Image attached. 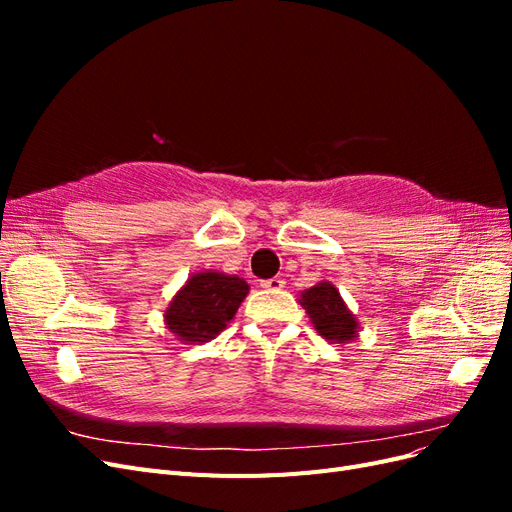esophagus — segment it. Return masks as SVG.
Segmentation results:
<instances>
[{
  "mask_svg": "<svg viewBox=\"0 0 512 512\" xmlns=\"http://www.w3.org/2000/svg\"><path fill=\"white\" fill-rule=\"evenodd\" d=\"M260 286L265 290H282L286 286V282L282 280V277H271V280L260 282Z\"/></svg>",
  "mask_w": 512,
  "mask_h": 512,
  "instance_id": "1",
  "label": "esophagus"
}]
</instances>
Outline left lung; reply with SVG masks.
I'll list each match as a JSON object with an SVG mask.
<instances>
[{"instance_id":"1","label":"left lung","mask_w":512,"mask_h":512,"mask_svg":"<svg viewBox=\"0 0 512 512\" xmlns=\"http://www.w3.org/2000/svg\"><path fill=\"white\" fill-rule=\"evenodd\" d=\"M299 303L312 320L318 335L331 344H350L359 337V320L350 312V307L342 299L339 290L322 280L316 286L301 292Z\"/></svg>"}]
</instances>
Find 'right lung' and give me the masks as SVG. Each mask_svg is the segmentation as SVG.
Masks as SVG:
<instances>
[{
  "label": "right lung",
  "instance_id": "add662e5",
  "mask_svg": "<svg viewBox=\"0 0 512 512\" xmlns=\"http://www.w3.org/2000/svg\"><path fill=\"white\" fill-rule=\"evenodd\" d=\"M250 286L237 275L198 271L177 292L164 312L166 329L183 344H205L235 318Z\"/></svg>",
  "mask_w": 512,
  "mask_h": 512
}]
</instances>
